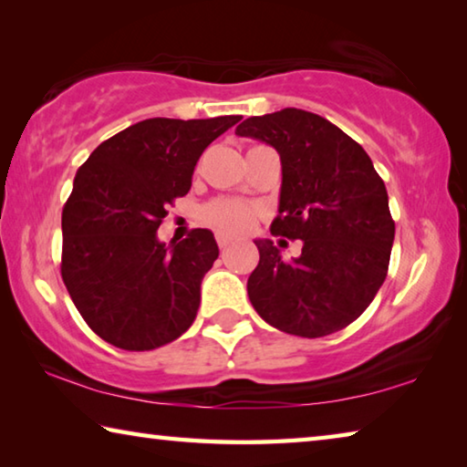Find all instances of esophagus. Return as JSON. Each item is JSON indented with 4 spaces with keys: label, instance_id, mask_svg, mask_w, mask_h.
<instances>
[{
    "label": "esophagus",
    "instance_id": "34e87169",
    "mask_svg": "<svg viewBox=\"0 0 467 467\" xmlns=\"http://www.w3.org/2000/svg\"><path fill=\"white\" fill-rule=\"evenodd\" d=\"M216 241H218V247H220V249H226L228 244L233 243V236H228V234L218 233V234H216Z\"/></svg>",
    "mask_w": 467,
    "mask_h": 467
}]
</instances>
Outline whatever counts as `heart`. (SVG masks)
Masks as SVG:
<instances>
[{
    "label": "heart",
    "mask_w": 467,
    "mask_h": 467,
    "mask_svg": "<svg viewBox=\"0 0 467 467\" xmlns=\"http://www.w3.org/2000/svg\"><path fill=\"white\" fill-rule=\"evenodd\" d=\"M203 220L220 233L239 234L255 224L257 210L241 200H216L203 208Z\"/></svg>",
    "instance_id": "1"
}]
</instances>
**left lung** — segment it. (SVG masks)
<instances>
[{
	"label": "left lung",
	"mask_w": 467,
	"mask_h": 467,
	"mask_svg": "<svg viewBox=\"0 0 467 467\" xmlns=\"http://www.w3.org/2000/svg\"><path fill=\"white\" fill-rule=\"evenodd\" d=\"M234 133L280 154L278 218L270 231L303 241L292 262L270 239L255 241L259 264L247 280L253 309L300 337L350 326L385 282L395 236L373 161L334 123L303 109L249 117Z\"/></svg>",
	"instance_id": "left-lung-1"
}]
</instances>
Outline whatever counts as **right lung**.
I'll return each mask as SVG.
<instances>
[{"label":"right lung","instance_id":"add662e5","mask_svg":"<svg viewBox=\"0 0 467 467\" xmlns=\"http://www.w3.org/2000/svg\"><path fill=\"white\" fill-rule=\"evenodd\" d=\"M239 115L130 125L94 150L63 205L61 278L94 334L121 350H154L185 334L203 275L218 259L208 228L164 244L167 208L192 189L197 161Z\"/></svg>","mask_w":467,"mask_h":467}]
</instances>
